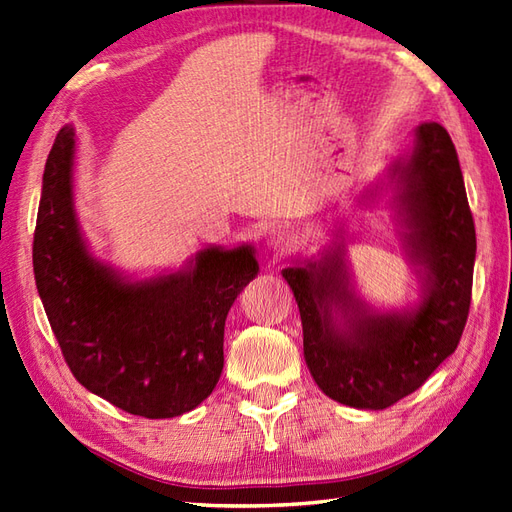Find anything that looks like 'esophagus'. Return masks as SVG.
Returning a JSON list of instances; mask_svg holds the SVG:
<instances>
[{"label":"esophagus","instance_id":"esophagus-1","mask_svg":"<svg viewBox=\"0 0 512 512\" xmlns=\"http://www.w3.org/2000/svg\"><path fill=\"white\" fill-rule=\"evenodd\" d=\"M268 246L272 248V251H287V248L294 244V233H291L287 227L283 225H276L268 231V238H266Z\"/></svg>","mask_w":512,"mask_h":512}]
</instances>
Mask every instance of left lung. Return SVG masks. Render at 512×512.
<instances>
[{
    "mask_svg": "<svg viewBox=\"0 0 512 512\" xmlns=\"http://www.w3.org/2000/svg\"><path fill=\"white\" fill-rule=\"evenodd\" d=\"M392 191L405 253L420 276V300L377 311L354 287L337 236L281 274L300 309L304 360L330 399L358 410H386L412 394L455 352L472 300L476 231L457 150L446 128L422 122L371 197Z\"/></svg>",
    "mask_w": 512,
    "mask_h": 512,
    "instance_id": "left-lung-1",
    "label": "left lung"
}]
</instances>
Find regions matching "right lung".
<instances>
[{
    "mask_svg": "<svg viewBox=\"0 0 512 512\" xmlns=\"http://www.w3.org/2000/svg\"><path fill=\"white\" fill-rule=\"evenodd\" d=\"M75 126L49 152L34 233V276L77 382L120 410L173 418L206 401L223 373L225 319L259 264L255 248L206 246L150 279L92 255L75 210Z\"/></svg>",
    "mask_w": 512,
    "mask_h": 512,
    "instance_id": "right-lung-1",
    "label": "right lung"
}]
</instances>
